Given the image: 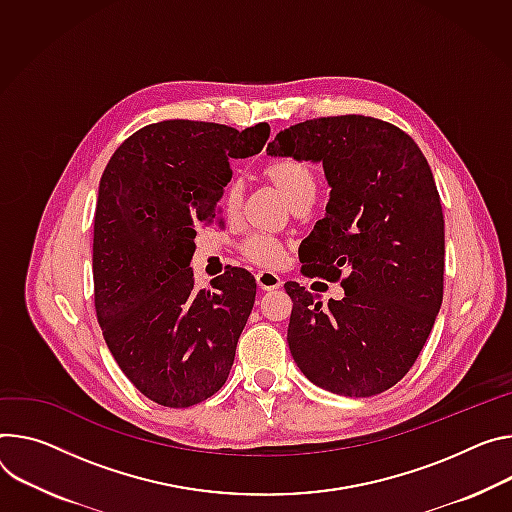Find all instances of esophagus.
I'll list each match as a JSON object with an SVG mask.
<instances>
[{"mask_svg": "<svg viewBox=\"0 0 512 512\" xmlns=\"http://www.w3.org/2000/svg\"><path fill=\"white\" fill-rule=\"evenodd\" d=\"M255 280H257V286H259V290H263V292H271V290H277V288H282V277L277 275V273H273V271H259L257 275H255Z\"/></svg>", "mask_w": 512, "mask_h": 512, "instance_id": "1", "label": "esophagus"}]
</instances>
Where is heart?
<instances>
[{"label":"heart","instance_id":"1","mask_svg":"<svg viewBox=\"0 0 512 512\" xmlns=\"http://www.w3.org/2000/svg\"><path fill=\"white\" fill-rule=\"evenodd\" d=\"M263 177L282 194V198L294 206L298 202H314L318 190V177L310 163L296 157L273 159L263 167ZM243 204V188L232 183L224 192V210L226 214H237ZM241 253L247 261L261 267H277L286 259L284 245L267 235H253L241 245Z\"/></svg>","mask_w":512,"mask_h":512}]
</instances>
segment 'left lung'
<instances>
[{
	"mask_svg": "<svg viewBox=\"0 0 512 512\" xmlns=\"http://www.w3.org/2000/svg\"><path fill=\"white\" fill-rule=\"evenodd\" d=\"M267 153L322 163L331 200L300 261L345 290L322 304L286 284L292 357L322 390L382 394L414 365L443 302L445 220L431 167L398 126L359 114L294 124Z\"/></svg>",
	"mask_w": 512,
	"mask_h": 512,
	"instance_id": "left-lung-1",
	"label": "left lung"
}]
</instances>
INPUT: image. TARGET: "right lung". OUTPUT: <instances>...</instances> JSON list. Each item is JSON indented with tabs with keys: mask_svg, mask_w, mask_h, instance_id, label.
<instances>
[{
	"mask_svg": "<svg viewBox=\"0 0 512 512\" xmlns=\"http://www.w3.org/2000/svg\"><path fill=\"white\" fill-rule=\"evenodd\" d=\"M269 124L163 120L136 130L104 169L94 218V300L106 345L149 400L188 408L216 394L255 302L232 267L198 290L196 226L218 214L228 159L263 149Z\"/></svg>",
	"mask_w": 512,
	"mask_h": 512,
	"instance_id": "1",
	"label": "right lung"
}]
</instances>
